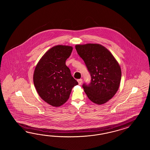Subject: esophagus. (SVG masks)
<instances>
[{
    "instance_id": "esophagus-1",
    "label": "esophagus",
    "mask_w": 150,
    "mask_h": 150,
    "mask_svg": "<svg viewBox=\"0 0 150 150\" xmlns=\"http://www.w3.org/2000/svg\"><path fill=\"white\" fill-rule=\"evenodd\" d=\"M77 81H78V83H79V85H81L82 83V80L81 79H79V80H77Z\"/></svg>"
}]
</instances>
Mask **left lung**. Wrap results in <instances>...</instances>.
Returning a JSON list of instances; mask_svg holds the SVG:
<instances>
[{
  "mask_svg": "<svg viewBox=\"0 0 150 150\" xmlns=\"http://www.w3.org/2000/svg\"><path fill=\"white\" fill-rule=\"evenodd\" d=\"M75 48L91 75L90 83L82 85L85 93L96 104H104L119 89L122 77L119 64L109 50L100 44L76 45Z\"/></svg>",
  "mask_w": 150,
  "mask_h": 150,
  "instance_id": "8db88e82",
  "label": "left lung"
}]
</instances>
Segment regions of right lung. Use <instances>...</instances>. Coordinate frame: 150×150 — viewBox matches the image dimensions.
Listing matches in <instances>:
<instances>
[{"label": "right lung", "mask_w": 150, "mask_h": 150, "mask_svg": "<svg viewBox=\"0 0 150 150\" xmlns=\"http://www.w3.org/2000/svg\"><path fill=\"white\" fill-rule=\"evenodd\" d=\"M72 51L71 46H54L42 56L35 69L33 79L37 92L53 107L64 105L72 88L78 85L65 64Z\"/></svg>", "instance_id": "1"}]
</instances>
